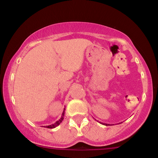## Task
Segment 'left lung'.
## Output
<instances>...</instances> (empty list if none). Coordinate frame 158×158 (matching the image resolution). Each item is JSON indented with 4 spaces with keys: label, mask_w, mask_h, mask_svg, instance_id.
I'll use <instances>...</instances> for the list:
<instances>
[{
    "label": "left lung",
    "mask_w": 158,
    "mask_h": 158,
    "mask_svg": "<svg viewBox=\"0 0 158 158\" xmlns=\"http://www.w3.org/2000/svg\"><path fill=\"white\" fill-rule=\"evenodd\" d=\"M101 123V122H100ZM101 124H104V125H106V126H107V125H110V124H107V123H101Z\"/></svg>",
    "instance_id": "1"
}]
</instances>
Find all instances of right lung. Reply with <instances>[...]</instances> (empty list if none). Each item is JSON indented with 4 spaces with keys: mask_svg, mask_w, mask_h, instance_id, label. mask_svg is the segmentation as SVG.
<instances>
[{
    "mask_svg": "<svg viewBox=\"0 0 158 158\" xmlns=\"http://www.w3.org/2000/svg\"><path fill=\"white\" fill-rule=\"evenodd\" d=\"M64 112H65V108L64 109V111H63L62 113V115H61V117L59 119V120H57V122H55L54 123L51 124V125H49V126H44V127H46V128H48V129H54V128L57 127V126H59L60 124L62 123L63 119H64Z\"/></svg>",
    "mask_w": 158,
    "mask_h": 158,
    "instance_id": "1",
    "label": "right lung"
}]
</instances>
